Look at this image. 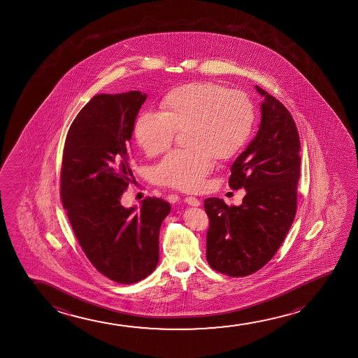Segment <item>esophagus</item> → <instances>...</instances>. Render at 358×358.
Listing matches in <instances>:
<instances>
[{
	"label": "esophagus",
	"instance_id": "obj_1",
	"mask_svg": "<svg viewBox=\"0 0 358 358\" xmlns=\"http://www.w3.org/2000/svg\"><path fill=\"white\" fill-rule=\"evenodd\" d=\"M185 203L191 206H201V201H199V199H196L194 196H187V198H185Z\"/></svg>",
	"mask_w": 358,
	"mask_h": 358
}]
</instances>
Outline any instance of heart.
<instances>
[{"mask_svg":"<svg viewBox=\"0 0 358 358\" xmlns=\"http://www.w3.org/2000/svg\"><path fill=\"white\" fill-rule=\"evenodd\" d=\"M160 113L144 111L133 136L148 157L172 144L175 132L186 131V150L172 152L152 172V181L181 191H196L213 167V159L227 160L248 142L255 126V106L240 90L193 82L172 89L159 103Z\"/></svg>","mask_w":358,"mask_h":358,"instance_id":"1","label":"heart"}]
</instances>
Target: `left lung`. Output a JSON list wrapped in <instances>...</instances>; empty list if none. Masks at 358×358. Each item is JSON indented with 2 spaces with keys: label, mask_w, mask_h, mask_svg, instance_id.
I'll return each mask as SVG.
<instances>
[{
  "label": "left lung",
  "mask_w": 358,
  "mask_h": 358,
  "mask_svg": "<svg viewBox=\"0 0 358 358\" xmlns=\"http://www.w3.org/2000/svg\"><path fill=\"white\" fill-rule=\"evenodd\" d=\"M260 103L259 129L231 167L232 189L245 188L241 206L208 198L210 226L206 260L229 276H247L269 262L292 225L301 167L299 132L289 110L255 85Z\"/></svg>",
  "instance_id": "left-lung-1"
}]
</instances>
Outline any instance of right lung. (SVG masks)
I'll return each instance as SVG.
<instances>
[{"instance_id":"right-lung-1","label":"right lung","mask_w":358,"mask_h":358,"mask_svg":"<svg viewBox=\"0 0 358 358\" xmlns=\"http://www.w3.org/2000/svg\"><path fill=\"white\" fill-rule=\"evenodd\" d=\"M147 94L95 95L69 127L61 170V199L85 255L118 284L145 279L159 262V234L171 206L147 198L124 208L132 175L133 126Z\"/></svg>"}]
</instances>
